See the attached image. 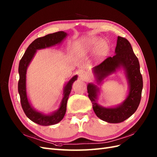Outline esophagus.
I'll use <instances>...</instances> for the list:
<instances>
[{"instance_id": "1", "label": "esophagus", "mask_w": 157, "mask_h": 157, "mask_svg": "<svg viewBox=\"0 0 157 157\" xmlns=\"http://www.w3.org/2000/svg\"><path fill=\"white\" fill-rule=\"evenodd\" d=\"M79 77L82 80H87L89 78V74L85 71H81L79 72Z\"/></svg>"}]
</instances>
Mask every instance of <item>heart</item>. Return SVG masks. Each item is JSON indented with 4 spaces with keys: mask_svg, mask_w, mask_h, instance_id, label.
I'll return each instance as SVG.
<instances>
[{
    "mask_svg": "<svg viewBox=\"0 0 157 157\" xmlns=\"http://www.w3.org/2000/svg\"><path fill=\"white\" fill-rule=\"evenodd\" d=\"M100 42V39L96 36L90 37L88 39H87L85 41L84 43L81 45V46L77 50V54L78 56H84L88 53V52L92 50L95 46H96L99 42ZM106 47V44L104 42L101 41L100 43L99 44L98 48H97V52L98 54H101V52L105 50Z\"/></svg>",
    "mask_w": 157,
    "mask_h": 157,
    "instance_id": "1",
    "label": "heart"
}]
</instances>
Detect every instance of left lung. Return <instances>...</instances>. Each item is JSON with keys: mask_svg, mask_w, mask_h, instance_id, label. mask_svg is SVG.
I'll return each mask as SVG.
<instances>
[{"mask_svg": "<svg viewBox=\"0 0 157 157\" xmlns=\"http://www.w3.org/2000/svg\"><path fill=\"white\" fill-rule=\"evenodd\" d=\"M115 55L109 57L93 68L97 85L89 83L87 86L88 97L92 101L94 111L98 118L109 123H120L134 114L138 107L143 89V78L140 73L138 59L127 39L118 36ZM122 69L128 85V92L125 100L119 105L105 108L97 103L100 90L97 86L109 75Z\"/></svg>", "mask_w": 157, "mask_h": 157, "instance_id": "left-lung-1", "label": "left lung"}]
</instances>
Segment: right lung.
Listing matches in <instances>:
<instances>
[{
    "mask_svg": "<svg viewBox=\"0 0 157 157\" xmlns=\"http://www.w3.org/2000/svg\"><path fill=\"white\" fill-rule=\"evenodd\" d=\"M67 35V33L59 31L38 38L28 46L19 64L18 72L20 80L18 82V92L20 96L22 109L31 121L41 126L54 125L63 119L66 113L67 99L72 89V85L78 77L77 75H75L65 84L63 90V98L59 108L50 113L45 114L37 111L31 105L28 99L26 88L27 70L37 50L60 44Z\"/></svg>",
    "mask_w": 157,
    "mask_h": 157,
    "instance_id": "obj_1",
    "label": "right lung"
}]
</instances>
